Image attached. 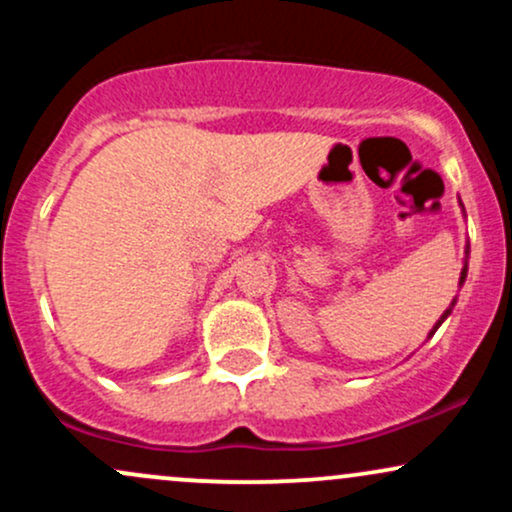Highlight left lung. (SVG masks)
Returning a JSON list of instances; mask_svg holds the SVG:
<instances>
[{
	"mask_svg": "<svg viewBox=\"0 0 512 512\" xmlns=\"http://www.w3.org/2000/svg\"><path fill=\"white\" fill-rule=\"evenodd\" d=\"M464 279H467V262H464V269H462V276H460V284H464ZM452 305H455V303H452ZM450 315V310H445V315L443 317H440V320H438V325H440V322H443L445 320V317H448ZM438 325L436 327H433V332H436L438 330ZM431 332V334H433Z\"/></svg>",
	"mask_w": 512,
	"mask_h": 512,
	"instance_id": "8db88e82",
	"label": "left lung"
}]
</instances>
